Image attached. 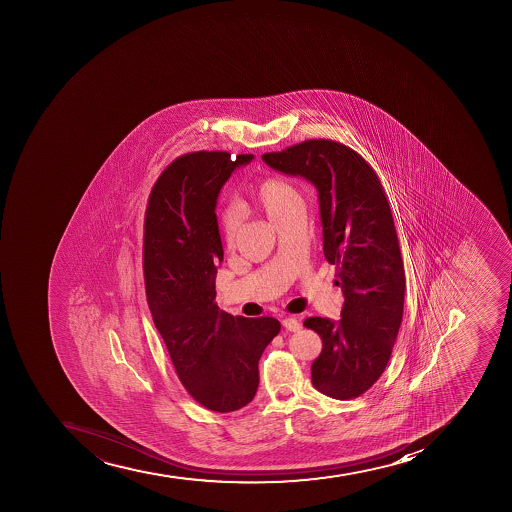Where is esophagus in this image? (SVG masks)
<instances>
[{
    "label": "esophagus",
    "mask_w": 512,
    "mask_h": 512,
    "mask_svg": "<svg viewBox=\"0 0 512 512\" xmlns=\"http://www.w3.org/2000/svg\"><path fill=\"white\" fill-rule=\"evenodd\" d=\"M283 327H285L286 331L298 332L301 329V324H299L296 317L288 316L283 319Z\"/></svg>",
    "instance_id": "obj_1"
}]
</instances>
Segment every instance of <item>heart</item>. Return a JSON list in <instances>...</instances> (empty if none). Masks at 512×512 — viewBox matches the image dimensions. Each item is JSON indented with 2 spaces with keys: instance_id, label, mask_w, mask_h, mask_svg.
I'll use <instances>...</instances> for the list:
<instances>
[{
  "instance_id": "b5f03b06",
  "label": "heart",
  "mask_w": 512,
  "mask_h": 512,
  "mask_svg": "<svg viewBox=\"0 0 512 512\" xmlns=\"http://www.w3.org/2000/svg\"><path fill=\"white\" fill-rule=\"evenodd\" d=\"M250 206L262 211L273 224L301 209V198L290 181L280 177H265L257 181V185L249 193ZM219 232L226 247L236 245L239 234V219L234 209H222L219 213Z\"/></svg>"
}]
</instances>
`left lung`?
Here are the masks:
<instances>
[{
	"label": "left lung",
	"mask_w": 512,
	"mask_h": 512,
	"mask_svg": "<svg viewBox=\"0 0 512 512\" xmlns=\"http://www.w3.org/2000/svg\"><path fill=\"white\" fill-rule=\"evenodd\" d=\"M262 159L317 188L324 257L345 301L340 321H304L322 339L311 378L329 398H358L385 371L403 321L406 278L385 190L367 160L340 142L309 139Z\"/></svg>",
	"instance_id": "obj_1"
}]
</instances>
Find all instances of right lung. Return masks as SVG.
Segmentation results:
<instances>
[{
  "label": "right lung",
  "instance_id": "right-lung-1",
  "mask_svg": "<svg viewBox=\"0 0 512 512\" xmlns=\"http://www.w3.org/2000/svg\"><path fill=\"white\" fill-rule=\"evenodd\" d=\"M252 159L206 150L181 155L155 181L145 211L150 313L181 385L214 412L237 411L254 399L258 360L280 332L273 317L231 316L214 301L224 257L214 209L227 178Z\"/></svg>",
  "mask_w": 512,
  "mask_h": 512
}]
</instances>
